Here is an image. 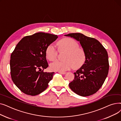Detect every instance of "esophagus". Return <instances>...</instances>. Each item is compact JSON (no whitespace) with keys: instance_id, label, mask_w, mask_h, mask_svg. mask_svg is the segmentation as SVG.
Returning a JSON list of instances; mask_svg holds the SVG:
<instances>
[{"instance_id":"esophagus-1","label":"esophagus","mask_w":121,"mask_h":121,"mask_svg":"<svg viewBox=\"0 0 121 121\" xmlns=\"http://www.w3.org/2000/svg\"><path fill=\"white\" fill-rule=\"evenodd\" d=\"M59 73H61V74H66V72H59Z\"/></svg>"}]
</instances>
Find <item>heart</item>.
I'll return each instance as SVG.
<instances>
[{"instance_id":"1","label":"heart","mask_w":121,"mask_h":121,"mask_svg":"<svg viewBox=\"0 0 121 121\" xmlns=\"http://www.w3.org/2000/svg\"><path fill=\"white\" fill-rule=\"evenodd\" d=\"M57 45L62 49L67 51L64 61L56 60L50 64L52 71L65 72L75 67H78L83 64L85 60L84 51L78 47V42L72 38H65L57 43ZM57 54L56 47L53 43L48 44L46 50L47 58L50 61L54 60Z\"/></svg>"}]
</instances>
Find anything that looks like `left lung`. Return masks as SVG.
I'll use <instances>...</instances> for the list:
<instances>
[{
    "instance_id": "obj_1",
    "label": "left lung",
    "mask_w": 121,
    "mask_h": 121,
    "mask_svg": "<svg viewBox=\"0 0 121 121\" xmlns=\"http://www.w3.org/2000/svg\"><path fill=\"white\" fill-rule=\"evenodd\" d=\"M65 36L78 41L86 56L84 64L74 73V78L69 83V88L82 97L96 93L102 86L108 73V56L106 49L96 39L81 33Z\"/></svg>"
}]
</instances>
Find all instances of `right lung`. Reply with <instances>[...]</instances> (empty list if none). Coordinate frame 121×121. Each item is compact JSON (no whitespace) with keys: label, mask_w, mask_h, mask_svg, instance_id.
<instances>
[{"label":"right lung","mask_w":121,"mask_h":121,"mask_svg":"<svg viewBox=\"0 0 121 121\" xmlns=\"http://www.w3.org/2000/svg\"><path fill=\"white\" fill-rule=\"evenodd\" d=\"M58 36L38 32L23 37L11 55L12 79L24 94L36 96L45 90L52 79L54 72L42 71L48 66L46 50L48 44Z\"/></svg>","instance_id":"add662e5"}]
</instances>
